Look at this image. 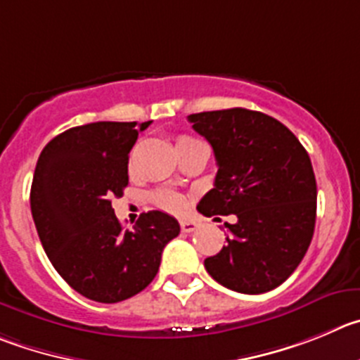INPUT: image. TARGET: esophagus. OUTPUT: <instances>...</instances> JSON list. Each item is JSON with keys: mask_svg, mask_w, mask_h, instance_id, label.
<instances>
[{"mask_svg": "<svg viewBox=\"0 0 360 360\" xmlns=\"http://www.w3.org/2000/svg\"><path fill=\"white\" fill-rule=\"evenodd\" d=\"M197 227H199V224L195 220H181V231L183 233H193Z\"/></svg>", "mask_w": 360, "mask_h": 360, "instance_id": "1", "label": "esophagus"}]
</instances>
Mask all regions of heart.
Segmentation results:
<instances>
[{
  "instance_id": "b5f03b06",
  "label": "heart",
  "mask_w": 360,
  "mask_h": 360,
  "mask_svg": "<svg viewBox=\"0 0 360 360\" xmlns=\"http://www.w3.org/2000/svg\"><path fill=\"white\" fill-rule=\"evenodd\" d=\"M193 142H199V140L191 139V136H186V134H181L176 139V149L179 147L188 146V143H193ZM150 202L154 204L156 207L163 211H170V213H181L186 206L183 197L176 191H170V190H156L150 193Z\"/></svg>"
}]
</instances>
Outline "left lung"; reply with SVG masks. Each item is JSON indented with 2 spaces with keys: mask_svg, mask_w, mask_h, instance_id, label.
Instances as JSON below:
<instances>
[{
  "mask_svg": "<svg viewBox=\"0 0 360 360\" xmlns=\"http://www.w3.org/2000/svg\"><path fill=\"white\" fill-rule=\"evenodd\" d=\"M211 143L218 172L197 210L204 217L236 214L227 245L204 261L229 290L259 295L286 281L311 245L316 179L311 158L282 122L247 108L188 117Z\"/></svg>",
  "mask_w": 360,
  "mask_h": 360,
  "instance_id": "8db88e82",
  "label": "left lung"
}]
</instances>
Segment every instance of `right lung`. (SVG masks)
Wrapping results in <instances>:
<instances>
[{
	"mask_svg": "<svg viewBox=\"0 0 360 360\" xmlns=\"http://www.w3.org/2000/svg\"><path fill=\"white\" fill-rule=\"evenodd\" d=\"M150 122H92L70 127L44 147L30 206L40 243L60 277L83 297L117 304L156 277L165 245L179 224L163 211L122 229L112 197L127 186L129 150Z\"/></svg>",
	"mask_w": 360,
	"mask_h": 360,
	"instance_id": "1",
	"label": "right lung"
}]
</instances>
